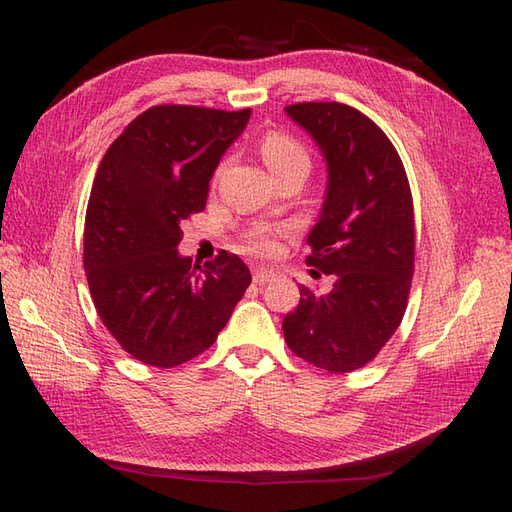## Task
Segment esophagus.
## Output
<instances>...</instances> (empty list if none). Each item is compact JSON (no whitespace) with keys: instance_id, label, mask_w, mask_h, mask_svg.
Masks as SVG:
<instances>
[{"instance_id":"1","label":"esophagus","mask_w":512,"mask_h":512,"mask_svg":"<svg viewBox=\"0 0 512 512\" xmlns=\"http://www.w3.org/2000/svg\"><path fill=\"white\" fill-rule=\"evenodd\" d=\"M252 277H254L256 284H269V282L277 280V271H273L269 267H256Z\"/></svg>"}]
</instances>
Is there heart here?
<instances>
[{
  "label": "heart",
  "instance_id": "obj_1",
  "mask_svg": "<svg viewBox=\"0 0 512 512\" xmlns=\"http://www.w3.org/2000/svg\"><path fill=\"white\" fill-rule=\"evenodd\" d=\"M260 156L265 160L267 168L273 173L275 179H282L286 175H307L312 160H309L307 149L284 132H269L260 141ZM252 250L260 254H271L275 250V243L271 237L258 235L252 239Z\"/></svg>",
  "mask_w": 512,
  "mask_h": 512
}]
</instances>
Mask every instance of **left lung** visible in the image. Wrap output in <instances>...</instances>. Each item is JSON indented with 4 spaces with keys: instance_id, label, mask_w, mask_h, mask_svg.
<instances>
[{
    "instance_id": "obj_1",
    "label": "left lung",
    "mask_w": 512,
    "mask_h": 512,
    "mask_svg": "<svg viewBox=\"0 0 512 512\" xmlns=\"http://www.w3.org/2000/svg\"><path fill=\"white\" fill-rule=\"evenodd\" d=\"M284 111L327 162L307 265L335 280L329 294L299 286L284 339L303 361L344 374L374 359L404 318L414 273L410 183L393 143L356 108L301 102Z\"/></svg>"
}]
</instances>
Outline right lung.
Wrapping results in <instances>:
<instances>
[{
  "label": "right lung",
  "mask_w": 512,
  "mask_h": 512,
  "mask_svg": "<svg viewBox=\"0 0 512 512\" xmlns=\"http://www.w3.org/2000/svg\"><path fill=\"white\" fill-rule=\"evenodd\" d=\"M252 111L164 104L108 147L91 185L83 265L104 327L136 361L175 367L226 327L252 275L237 254L192 267L181 224L207 205L209 181Z\"/></svg>",
  "instance_id": "obj_1"
}]
</instances>
